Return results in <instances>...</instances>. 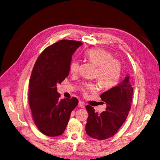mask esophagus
<instances>
[{"instance_id": "34e87169", "label": "esophagus", "mask_w": 160, "mask_h": 160, "mask_svg": "<svg viewBox=\"0 0 160 160\" xmlns=\"http://www.w3.org/2000/svg\"><path fill=\"white\" fill-rule=\"evenodd\" d=\"M78 106L81 108H84L85 107V104H84L83 102H82V101H80L78 102Z\"/></svg>"}]
</instances>
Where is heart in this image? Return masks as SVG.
<instances>
[{"label": "heart", "mask_w": 160, "mask_h": 160, "mask_svg": "<svg viewBox=\"0 0 160 160\" xmlns=\"http://www.w3.org/2000/svg\"><path fill=\"white\" fill-rule=\"evenodd\" d=\"M85 57L90 62L98 67L96 77L103 89H111L119 83L121 74V64L117 59L112 58V53L103 49L95 48L87 51ZM79 69V61L72 60L69 64L71 73L77 74ZM96 89V85L92 83H85L82 88L84 94L94 92Z\"/></svg>", "instance_id": "obj_1"}]
</instances>
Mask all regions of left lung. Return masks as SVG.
Masks as SVG:
<instances>
[{"label":"left lung","mask_w":160,"mask_h":160,"mask_svg":"<svg viewBox=\"0 0 160 160\" xmlns=\"http://www.w3.org/2000/svg\"><path fill=\"white\" fill-rule=\"evenodd\" d=\"M133 88L129 76L117 86L101 94L106 110L98 114L90 105L86 109L89 116L85 125L86 133L98 140L107 139L118 132L126 119L131 108Z\"/></svg>","instance_id":"left-lung-1"}]
</instances>
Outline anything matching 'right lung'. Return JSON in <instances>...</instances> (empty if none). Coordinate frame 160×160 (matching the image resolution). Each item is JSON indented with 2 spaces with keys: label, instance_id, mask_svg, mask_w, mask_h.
Masks as SVG:
<instances>
[{
  "label": "right lung",
  "instance_id": "add662e5",
  "mask_svg": "<svg viewBox=\"0 0 160 160\" xmlns=\"http://www.w3.org/2000/svg\"><path fill=\"white\" fill-rule=\"evenodd\" d=\"M82 45L80 41L63 39L42 51L34 64L28 90V103L34 122L40 132L49 137L62 135L71 113L78 100L60 99L57 84L69 75L72 55Z\"/></svg>",
  "mask_w": 160,
  "mask_h": 160
}]
</instances>
